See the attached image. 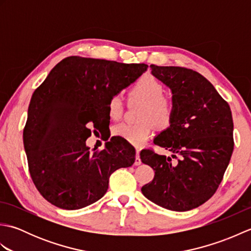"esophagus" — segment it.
Returning <instances> with one entry per match:
<instances>
[{
  "label": "esophagus",
  "mask_w": 251,
  "mask_h": 251,
  "mask_svg": "<svg viewBox=\"0 0 251 251\" xmlns=\"http://www.w3.org/2000/svg\"><path fill=\"white\" fill-rule=\"evenodd\" d=\"M141 164V159H140V151L137 150L136 151V159H135V165L138 166V165Z\"/></svg>",
  "instance_id": "1"
}]
</instances>
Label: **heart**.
<instances>
[{"instance_id": "b5f03b06", "label": "heart", "mask_w": 251, "mask_h": 251, "mask_svg": "<svg viewBox=\"0 0 251 251\" xmlns=\"http://www.w3.org/2000/svg\"><path fill=\"white\" fill-rule=\"evenodd\" d=\"M164 86L151 74H145L130 89L132 101L142 103L138 115L140 122L136 124L120 123L113 127L114 135L137 147L142 146L154 131V125L166 128L172 123L175 105L169 98L164 97ZM108 113L111 119H119L123 113V103L120 96H113L108 102Z\"/></svg>"}]
</instances>
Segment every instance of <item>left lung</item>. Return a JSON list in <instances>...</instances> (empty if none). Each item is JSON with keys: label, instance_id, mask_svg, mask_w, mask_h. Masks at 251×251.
<instances>
[{"label": "left lung", "instance_id": "obj_1", "mask_svg": "<svg viewBox=\"0 0 251 251\" xmlns=\"http://www.w3.org/2000/svg\"><path fill=\"white\" fill-rule=\"evenodd\" d=\"M151 74L172 92L175 112L154 143L179 158L143 150L140 158L155 175L141 188L154 204L174 211L199 207L215 194L233 153L230 106L201 74L181 67L150 66Z\"/></svg>", "mask_w": 251, "mask_h": 251}]
</instances>
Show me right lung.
Masks as SVG:
<instances>
[{
  "mask_svg": "<svg viewBox=\"0 0 251 251\" xmlns=\"http://www.w3.org/2000/svg\"><path fill=\"white\" fill-rule=\"evenodd\" d=\"M147 69L145 63L68 57L32 95L24 146L31 178L47 201L66 210L92 205L106 193L112 173L135 163L136 152L124 140L112 137L103 150L92 152L86 139L93 124L110 123V98Z\"/></svg>",
  "mask_w": 251,
  "mask_h": 251,
  "instance_id": "add662e5",
  "label": "right lung"
}]
</instances>
